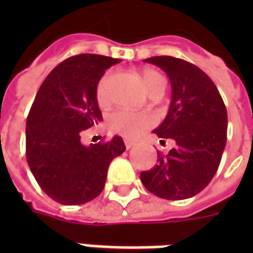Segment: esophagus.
<instances>
[{
    "instance_id": "obj_1",
    "label": "esophagus",
    "mask_w": 253,
    "mask_h": 253,
    "mask_svg": "<svg viewBox=\"0 0 253 253\" xmlns=\"http://www.w3.org/2000/svg\"><path fill=\"white\" fill-rule=\"evenodd\" d=\"M135 144H136V142H135V140H131V139H125V146H126L127 150L132 148Z\"/></svg>"
}]
</instances>
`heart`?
<instances>
[{
  "instance_id": "b5f03b06",
  "label": "heart",
  "mask_w": 253,
  "mask_h": 253,
  "mask_svg": "<svg viewBox=\"0 0 253 253\" xmlns=\"http://www.w3.org/2000/svg\"><path fill=\"white\" fill-rule=\"evenodd\" d=\"M142 80L147 91L156 83L163 80L160 73L154 69H144ZM95 99L99 105H105L109 101V75H103L95 85ZM107 126L118 134L127 138H136L143 131L150 128L155 123V117L147 111L115 110L107 115Z\"/></svg>"
}]
</instances>
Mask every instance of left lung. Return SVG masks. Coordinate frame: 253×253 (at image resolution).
<instances>
[{"instance_id": "left-lung-1", "label": "left lung", "mask_w": 253, "mask_h": 253, "mask_svg": "<svg viewBox=\"0 0 253 253\" xmlns=\"http://www.w3.org/2000/svg\"><path fill=\"white\" fill-rule=\"evenodd\" d=\"M144 61L160 67L170 81L169 111L154 132L174 147L167 155L158 152V164L140 173V180L164 200L190 198L218 170L227 140V110L215 84L197 65L172 56Z\"/></svg>"}]
</instances>
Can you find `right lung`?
<instances>
[{
  "instance_id": "right-lung-1",
  "label": "right lung",
  "mask_w": 253,
  "mask_h": 253,
  "mask_svg": "<svg viewBox=\"0 0 253 253\" xmlns=\"http://www.w3.org/2000/svg\"><path fill=\"white\" fill-rule=\"evenodd\" d=\"M94 53L68 57L41 85L26 122V159L42 190L61 205L94 200L111 160L126 150L121 136L84 146L81 135L102 119L95 85L119 63Z\"/></svg>"
}]
</instances>
